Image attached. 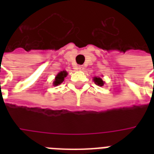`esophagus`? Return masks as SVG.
Here are the masks:
<instances>
[{
	"label": "esophagus",
	"mask_w": 154,
	"mask_h": 154,
	"mask_svg": "<svg viewBox=\"0 0 154 154\" xmlns=\"http://www.w3.org/2000/svg\"><path fill=\"white\" fill-rule=\"evenodd\" d=\"M77 69L79 70H82V69H84V66L83 65H79L78 67H77Z\"/></svg>",
	"instance_id": "obj_1"
}]
</instances>
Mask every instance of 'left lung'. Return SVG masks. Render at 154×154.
I'll return each mask as SVG.
<instances>
[{"label": "left lung", "mask_w": 154, "mask_h": 154, "mask_svg": "<svg viewBox=\"0 0 154 154\" xmlns=\"http://www.w3.org/2000/svg\"><path fill=\"white\" fill-rule=\"evenodd\" d=\"M94 82L96 83V85H97L99 86H103V85H104V83H105V82L102 81V79L100 78V77H94Z\"/></svg>", "instance_id": "1"}]
</instances>
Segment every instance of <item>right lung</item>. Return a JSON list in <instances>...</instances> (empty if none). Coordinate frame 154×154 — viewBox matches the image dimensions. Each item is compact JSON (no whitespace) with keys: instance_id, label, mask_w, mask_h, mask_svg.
<instances>
[{"instance_id":"add662e5","label":"right lung","mask_w":154,"mask_h":154,"mask_svg":"<svg viewBox=\"0 0 154 154\" xmlns=\"http://www.w3.org/2000/svg\"><path fill=\"white\" fill-rule=\"evenodd\" d=\"M66 76H67V72H65V71H62V72H59V73L57 75V77H56L55 81L53 82V85H58L61 84Z\"/></svg>"}]
</instances>
